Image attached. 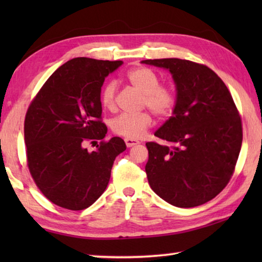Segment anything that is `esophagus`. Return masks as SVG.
Returning <instances> with one entry per match:
<instances>
[{
	"label": "esophagus",
	"mask_w": 262,
	"mask_h": 262,
	"mask_svg": "<svg viewBox=\"0 0 262 262\" xmlns=\"http://www.w3.org/2000/svg\"><path fill=\"white\" fill-rule=\"evenodd\" d=\"M125 143L128 148H130V147H133V145L140 143V142L137 140H134V139H125Z\"/></svg>",
	"instance_id": "esophagus-1"
}]
</instances>
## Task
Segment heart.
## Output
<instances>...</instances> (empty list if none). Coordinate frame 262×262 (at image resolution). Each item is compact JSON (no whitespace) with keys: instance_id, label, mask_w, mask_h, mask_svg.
I'll return each instance as SVG.
<instances>
[{"instance_id":"obj_1","label":"heart","mask_w":262,"mask_h":262,"mask_svg":"<svg viewBox=\"0 0 262 262\" xmlns=\"http://www.w3.org/2000/svg\"><path fill=\"white\" fill-rule=\"evenodd\" d=\"M130 85L142 94V108H149L158 118H165L172 113L177 104L174 89L167 84H159L157 74L147 67H136L127 73ZM101 105L114 110L117 105V84L108 82L100 94ZM152 125L151 113L148 111L137 114L122 113L111 121L114 134L127 139H140Z\"/></svg>"}]
</instances>
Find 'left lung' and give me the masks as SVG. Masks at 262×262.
I'll use <instances>...</instances> for the list:
<instances>
[{
  "label": "left lung",
  "mask_w": 262,
  "mask_h": 262,
  "mask_svg": "<svg viewBox=\"0 0 262 262\" xmlns=\"http://www.w3.org/2000/svg\"><path fill=\"white\" fill-rule=\"evenodd\" d=\"M166 68L177 85L173 115L147 142L145 165L151 189L172 206L210 201L229 184L243 142L242 118L231 94L214 70L181 59L144 60Z\"/></svg>",
  "instance_id": "left-lung-1"
}]
</instances>
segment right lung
<instances>
[{
	"mask_svg": "<svg viewBox=\"0 0 262 262\" xmlns=\"http://www.w3.org/2000/svg\"><path fill=\"white\" fill-rule=\"evenodd\" d=\"M122 61L75 57L43 83L24 121L26 162L43 196L69 210L90 207L104 193L113 162L126 150L120 137L105 140L100 91ZM100 140L95 152L86 143Z\"/></svg>",
	"mask_w": 262,
	"mask_h": 262,
	"instance_id": "1",
	"label": "right lung"
}]
</instances>
